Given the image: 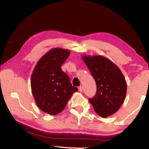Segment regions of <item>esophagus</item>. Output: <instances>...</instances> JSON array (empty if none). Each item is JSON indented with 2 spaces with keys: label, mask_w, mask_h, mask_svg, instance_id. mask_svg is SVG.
Wrapping results in <instances>:
<instances>
[{
  "label": "esophagus",
  "mask_w": 149,
  "mask_h": 149,
  "mask_svg": "<svg viewBox=\"0 0 149 149\" xmlns=\"http://www.w3.org/2000/svg\"><path fill=\"white\" fill-rule=\"evenodd\" d=\"M79 91L80 92H82L83 91V87L82 86L79 87Z\"/></svg>",
  "instance_id": "34e87169"
}]
</instances>
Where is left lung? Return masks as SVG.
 <instances>
[{"label": "left lung", "mask_w": 149, "mask_h": 149, "mask_svg": "<svg viewBox=\"0 0 149 149\" xmlns=\"http://www.w3.org/2000/svg\"><path fill=\"white\" fill-rule=\"evenodd\" d=\"M97 84V93L89 102L100 117L115 114L124 102L127 84L122 72L114 62L101 55L81 56Z\"/></svg>", "instance_id": "1"}]
</instances>
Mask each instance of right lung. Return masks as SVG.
I'll list each match as a JSON object with an SVG mask.
<instances>
[{
	"label": "right lung",
	"mask_w": 149,
	"mask_h": 149,
	"mask_svg": "<svg viewBox=\"0 0 149 149\" xmlns=\"http://www.w3.org/2000/svg\"><path fill=\"white\" fill-rule=\"evenodd\" d=\"M70 54L68 49H50L37 62L31 74V87L35 103L40 110L50 115L61 112L73 93L78 90L61 69Z\"/></svg>",
	"instance_id": "1"
}]
</instances>
